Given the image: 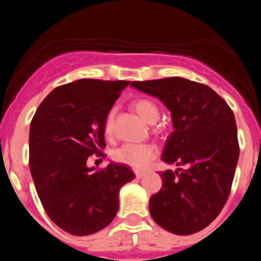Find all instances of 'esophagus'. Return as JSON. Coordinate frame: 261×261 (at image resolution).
<instances>
[{"mask_svg": "<svg viewBox=\"0 0 261 261\" xmlns=\"http://www.w3.org/2000/svg\"><path fill=\"white\" fill-rule=\"evenodd\" d=\"M135 175H136V178H138V179H140V178H143L144 175H145V172H139V170H136Z\"/></svg>", "mask_w": 261, "mask_h": 261, "instance_id": "obj_1", "label": "esophagus"}]
</instances>
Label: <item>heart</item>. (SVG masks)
Masks as SVG:
<instances>
[{
  "mask_svg": "<svg viewBox=\"0 0 261 261\" xmlns=\"http://www.w3.org/2000/svg\"><path fill=\"white\" fill-rule=\"evenodd\" d=\"M133 109L144 121L150 125L155 123L159 118V109L151 99L139 98L133 102ZM115 109L110 110L105 120V134L111 136L114 133ZM156 156V147L152 144H123L114 150L112 158L115 162L128 165L135 170H144L149 167L151 160Z\"/></svg>",
  "mask_w": 261,
  "mask_h": 261,
  "instance_id": "1",
  "label": "heart"
}]
</instances>
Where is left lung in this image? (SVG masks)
Segmentation results:
<instances>
[{"mask_svg": "<svg viewBox=\"0 0 261 261\" xmlns=\"http://www.w3.org/2000/svg\"><path fill=\"white\" fill-rule=\"evenodd\" d=\"M131 86L158 97L172 112L174 131L162 159L184 167L160 172L163 186L150 197V215L175 235L198 232L230 196L240 152L232 110L208 86L186 78L135 81Z\"/></svg>", "mask_w": 261, "mask_h": 261, "instance_id": "1", "label": "left lung"}]
</instances>
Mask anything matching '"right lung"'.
Here are the masks:
<instances>
[{
  "mask_svg": "<svg viewBox=\"0 0 261 261\" xmlns=\"http://www.w3.org/2000/svg\"><path fill=\"white\" fill-rule=\"evenodd\" d=\"M128 83L63 84L44 98L31 120L29 164L36 192L50 220L72 235L109 226L118 211L120 188L135 178L127 165L87 167L91 155H105V120Z\"/></svg>",
  "mask_w": 261,
  "mask_h": 261,
  "instance_id": "obj_1",
  "label": "right lung"
}]
</instances>
